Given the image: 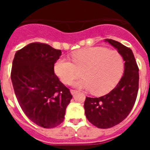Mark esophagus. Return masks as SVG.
Wrapping results in <instances>:
<instances>
[{"label": "esophagus", "mask_w": 150, "mask_h": 150, "mask_svg": "<svg viewBox=\"0 0 150 150\" xmlns=\"http://www.w3.org/2000/svg\"><path fill=\"white\" fill-rule=\"evenodd\" d=\"M71 93L72 95H75L76 93H77V91H76V90H74V89H71Z\"/></svg>", "instance_id": "obj_1"}]
</instances>
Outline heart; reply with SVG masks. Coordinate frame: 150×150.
I'll return each mask as SVG.
<instances>
[{"label": "heart", "instance_id": "obj_1", "mask_svg": "<svg viewBox=\"0 0 150 150\" xmlns=\"http://www.w3.org/2000/svg\"><path fill=\"white\" fill-rule=\"evenodd\" d=\"M72 62L60 57L54 64V71L61 81L70 84L80 75L83 78L74 83L76 88L91 90L95 95L104 94L114 87L121 77L124 59L116 50L102 46L86 47L71 55Z\"/></svg>", "mask_w": 150, "mask_h": 150}]
</instances>
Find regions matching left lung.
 I'll return each instance as SVG.
<instances>
[{"mask_svg":"<svg viewBox=\"0 0 150 150\" xmlns=\"http://www.w3.org/2000/svg\"><path fill=\"white\" fill-rule=\"evenodd\" d=\"M122 55L124 74L110 93L99 98H86L85 114L99 128H109L120 124L132 111L137 96L139 69L132 50L118 41L105 39Z\"/></svg>","mask_w":150,"mask_h":150,"instance_id":"8db88e82","label":"left lung"}]
</instances>
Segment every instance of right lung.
<instances>
[{
	"label": "right lung",
	"instance_id": "add662e5",
	"mask_svg": "<svg viewBox=\"0 0 150 150\" xmlns=\"http://www.w3.org/2000/svg\"><path fill=\"white\" fill-rule=\"evenodd\" d=\"M61 55V50L50 45L32 43L17 51L13 61L11 80L19 106L30 121L43 128H55L64 121L73 98L54 73Z\"/></svg>",
	"mask_w": 150,
	"mask_h": 150
}]
</instances>
